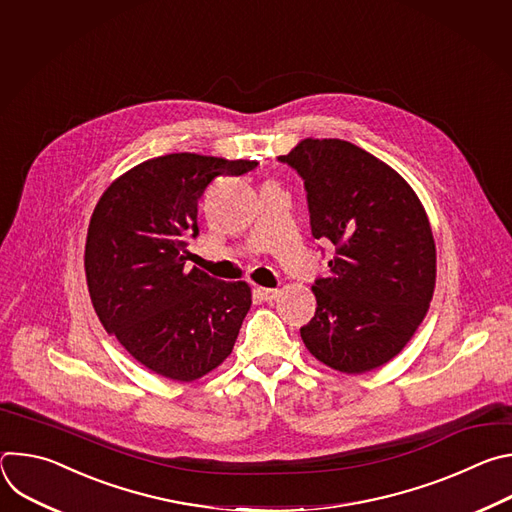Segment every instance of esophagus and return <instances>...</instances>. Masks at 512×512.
<instances>
[{
    "mask_svg": "<svg viewBox=\"0 0 512 512\" xmlns=\"http://www.w3.org/2000/svg\"><path fill=\"white\" fill-rule=\"evenodd\" d=\"M255 294H257L261 300L271 302V300L279 298L281 291H279V289H271V287H257V289H255Z\"/></svg>",
    "mask_w": 512,
    "mask_h": 512,
    "instance_id": "34e87169",
    "label": "esophagus"
}]
</instances>
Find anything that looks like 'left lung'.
I'll list each match as a JSON object with an SVG mask.
<instances>
[{"label": "left lung", "instance_id": "1", "mask_svg": "<svg viewBox=\"0 0 512 512\" xmlns=\"http://www.w3.org/2000/svg\"><path fill=\"white\" fill-rule=\"evenodd\" d=\"M277 160L304 180L312 237L336 249L312 285L318 306L302 340L336 371L377 369L411 340L433 296L427 214L393 168L350 141L304 139Z\"/></svg>", "mask_w": 512, "mask_h": 512}]
</instances>
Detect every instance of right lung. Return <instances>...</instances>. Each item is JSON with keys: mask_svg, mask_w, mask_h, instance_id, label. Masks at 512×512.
Returning <instances> with one entry per match:
<instances>
[{"mask_svg": "<svg viewBox=\"0 0 512 512\" xmlns=\"http://www.w3.org/2000/svg\"><path fill=\"white\" fill-rule=\"evenodd\" d=\"M257 162L168 154L117 178L95 206L85 271L105 330L150 371L194 381L233 350L251 308L245 281L186 267L198 237V200L216 176Z\"/></svg>", "mask_w": 512, "mask_h": 512, "instance_id": "obj_1", "label": "right lung"}]
</instances>
